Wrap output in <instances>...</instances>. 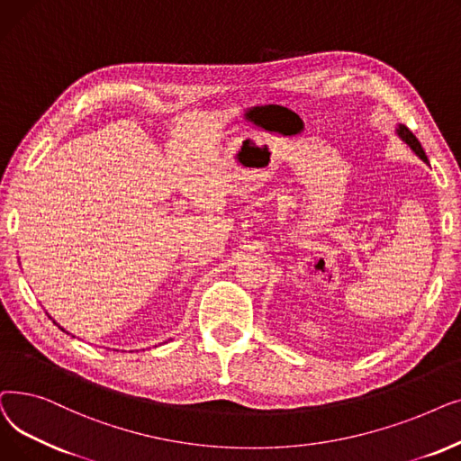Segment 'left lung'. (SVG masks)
<instances>
[{"label":"left lung","instance_id":"obj_1","mask_svg":"<svg viewBox=\"0 0 461 461\" xmlns=\"http://www.w3.org/2000/svg\"><path fill=\"white\" fill-rule=\"evenodd\" d=\"M396 133H398V137H400V139H402V140H403V142H405V144H407V146L416 153V156H419L424 163H429V161H428V158H426V153H424V148H422V146H420V142H419V139H416L405 125H402V123H400V125L396 127Z\"/></svg>","mask_w":461,"mask_h":461}]
</instances>
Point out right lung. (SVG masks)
Returning <instances> with one entry per match:
<instances>
[{
  "label": "right lung",
  "mask_w": 461,
  "mask_h": 461,
  "mask_svg": "<svg viewBox=\"0 0 461 461\" xmlns=\"http://www.w3.org/2000/svg\"><path fill=\"white\" fill-rule=\"evenodd\" d=\"M61 330H63V328H61ZM63 332H65V330H63Z\"/></svg>",
  "instance_id": "add662e5"
}]
</instances>
